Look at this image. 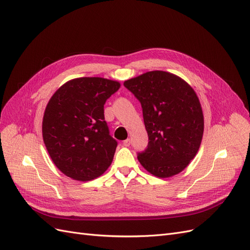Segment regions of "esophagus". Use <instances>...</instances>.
<instances>
[{
    "mask_svg": "<svg viewBox=\"0 0 250 250\" xmlns=\"http://www.w3.org/2000/svg\"><path fill=\"white\" fill-rule=\"evenodd\" d=\"M130 144H131V141H130V139H127V140H125V141L123 142V145H124L125 147L130 146Z\"/></svg>",
    "mask_w": 250,
    "mask_h": 250,
    "instance_id": "obj_1",
    "label": "esophagus"
}]
</instances>
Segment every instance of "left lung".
<instances>
[{"label":"left lung","mask_w":250,"mask_h":250,"mask_svg":"<svg viewBox=\"0 0 250 250\" xmlns=\"http://www.w3.org/2000/svg\"><path fill=\"white\" fill-rule=\"evenodd\" d=\"M143 108L148 133L147 149L138 154L152 175L167 178L185 170L197 154L204 120L193 87L165 71H151L124 82Z\"/></svg>","instance_id":"left-lung-1"}]
</instances>
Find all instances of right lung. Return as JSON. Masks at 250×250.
<instances>
[{
  "label": "right lung",
  "mask_w": 250,
  "mask_h": 250,
  "mask_svg": "<svg viewBox=\"0 0 250 250\" xmlns=\"http://www.w3.org/2000/svg\"><path fill=\"white\" fill-rule=\"evenodd\" d=\"M120 82L81 77L65 82L51 97L42 118V139L64 175L88 181L108 169L118 143L109 135L104 104Z\"/></svg>",
  "instance_id": "1"
}]
</instances>
